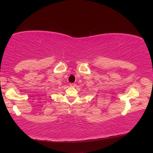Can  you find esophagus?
<instances>
[{
  "label": "esophagus",
  "instance_id": "esophagus-1",
  "mask_svg": "<svg viewBox=\"0 0 153 153\" xmlns=\"http://www.w3.org/2000/svg\"><path fill=\"white\" fill-rule=\"evenodd\" d=\"M69 85H70L71 87H75V84H73V83H71V84H69Z\"/></svg>",
  "mask_w": 153,
  "mask_h": 153
}]
</instances>
